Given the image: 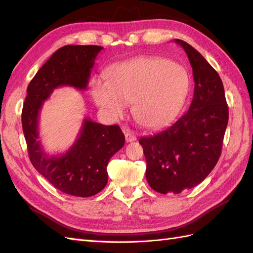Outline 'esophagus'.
<instances>
[{
    "instance_id": "obj_1",
    "label": "esophagus",
    "mask_w": 253,
    "mask_h": 253,
    "mask_svg": "<svg viewBox=\"0 0 253 253\" xmlns=\"http://www.w3.org/2000/svg\"><path fill=\"white\" fill-rule=\"evenodd\" d=\"M125 139H126V142H132V141H136L137 137L135 135V132L129 130V131L125 132Z\"/></svg>"
}]
</instances>
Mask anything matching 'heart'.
<instances>
[{"label":"heart","instance_id":"1","mask_svg":"<svg viewBox=\"0 0 253 253\" xmlns=\"http://www.w3.org/2000/svg\"><path fill=\"white\" fill-rule=\"evenodd\" d=\"M189 89L184 66L159 57H142L122 63L110 79L92 80V98L111 117H121L132 103V113L142 126L161 128L178 114Z\"/></svg>","mask_w":253,"mask_h":253}]
</instances>
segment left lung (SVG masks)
<instances>
[{
  "label": "left lung",
  "instance_id": "left-lung-1",
  "mask_svg": "<svg viewBox=\"0 0 253 253\" xmlns=\"http://www.w3.org/2000/svg\"><path fill=\"white\" fill-rule=\"evenodd\" d=\"M174 42L185 50L192 67L191 104L166 129L139 140L147 161L148 184L164 195H176L206 179L221 157L228 123L224 85L215 69L187 42Z\"/></svg>",
  "mask_w": 253,
  "mask_h": 253
}]
</instances>
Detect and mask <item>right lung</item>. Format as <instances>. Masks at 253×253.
<instances>
[{"label": "right lung", "instance_id": "1", "mask_svg": "<svg viewBox=\"0 0 253 253\" xmlns=\"http://www.w3.org/2000/svg\"><path fill=\"white\" fill-rule=\"evenodd\" d=\"M98 45H65L53 55L32 78L21 113L23 131L32 165L44 178L67 195L91 197L107 184L106 166L125 143L120 126H106L84 118L76 141L65 153L50 155L39 140V116L44 101L56 88L77 90L88 87Z\"/></svg>", "mask_w": 253, "mask_h": 253}]
</instances>
